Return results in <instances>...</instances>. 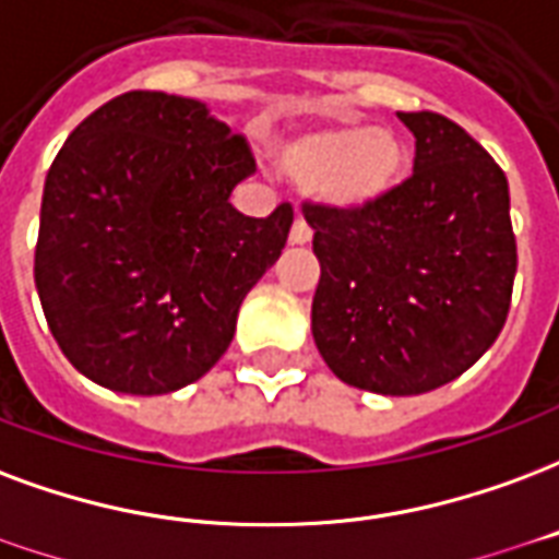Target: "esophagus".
Returning a JSON list of instances; mask_svg holds the SVG:
<instances>
[{
	"label": "esophagus",
	"instance_id": "esophagus-1",
	"mask_svg": "<svg viewBox=\"0 0 559 559\" xmlns=\"http://www.w3.org/2000/svg\"><path fill=\"white\" fill-rule=\"evenodd\" d=\"M311 242V227L305 225V218H296L290 227V246H308Z\"/></svg>",
	"mask_w": 559,
	"mask_h": 559
}]
</instances>
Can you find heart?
<instances>
[{
	"instance_id": "heart-1",
	"label": "heart",
	"mask_w": 559,
	"mask_h": 559,
	"mask_svg": "<svg viewBox=\"0 0 559 559\" xmlns=\"http://www.w3.org/2000/svg\"><path fill=\"white\" fill-rule=\"evenodd\" d=\"M281 175L311 186L317 204L337 216L370 213L394 195L408 171L406 139L391 127L320 123L275 144Z\"/></svg>"
}]
</instances>
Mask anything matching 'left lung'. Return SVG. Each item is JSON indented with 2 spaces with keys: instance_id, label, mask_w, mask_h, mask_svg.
Masks as SVG:
<instances>
[{
  "instance_id": "left-lung-1",
  "label": "left lung",
  "mask_w": 559,
  "mask_h": 559,
  "mask_svg": "<svg viewBox=\"0 0 559 559\" xmlns=\"http://www.w3.org/2000/svg\"><path fill=\"white\" fill-rule=\"evenodd\" d=\"M415 175L358 216L305 206L320 284L311 332L341 382L384 396L436 391L498 341L515 281L510 183L436 111H396Z\"/></svg>"
}]
</instances>
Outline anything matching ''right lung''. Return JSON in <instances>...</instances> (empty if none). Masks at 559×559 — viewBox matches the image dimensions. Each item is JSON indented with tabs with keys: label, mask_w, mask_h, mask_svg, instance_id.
Listing matches in <instances>:
<instances>
[{
	"label": "right lung",
	"mask_w": 559,
	"mask_h": 559,
	"mask_svg": "<svg viewBox=\"0 0 559 559\" xmlns=\"http://www.w3.org/2000/svg\"><path fill=\"white\" fill-rule=\"evenodd\" d=\"M246 142L210 106L127 91L70 132L44 183L35 287L68 361L118 394L198 382L287 242L293 210L242 216Z\"/></svg>",
	"instance_id": "1"
}]
</instances>
